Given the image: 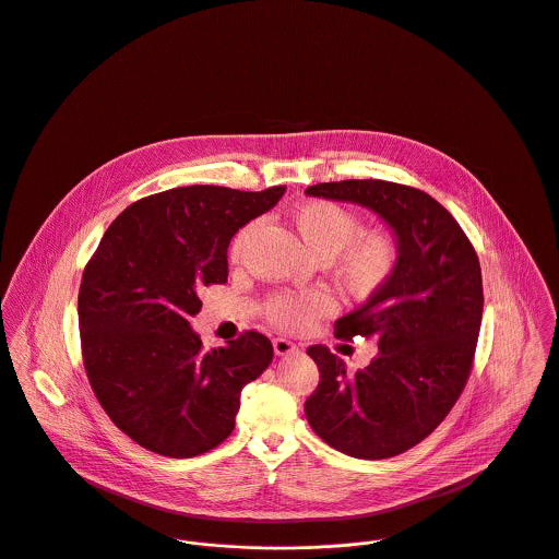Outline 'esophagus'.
<instances>
[{"label":"esophagus","instance_id":"obj_1","mask_svg":"<svg viewBox=\"0 0 559 559\" xmlns=\"http://www.w3.org/2000/svg\"><path fill=\"white\" fill-rule=\"evenodd\" d=\"M272 344H274V353H276L278 357H287V355L298 353V346H296L294 342L285 340V337H276Z\"/></svg>","mask_w":559,"mask_h":559}]
</instances>
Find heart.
I'll list each match as a JSON object with an SVG mask.
<instances>
[{"label": "heart", "instance_id": "heart-1", "mask_svg": "<svg viewBox=\"0 0 559 559\" xmlns=\"http://www.w3.org/2000/svg\"><path fill=\"white\" fill-rule=\"evenodd\" d=\"M292 222L313 257L320 261L333 259L337 278L353 294L368 296L377 292L392 278L399 265L396 241L381 230L359 233V217L335 202H305L292 213ZM252 230L254 226L248 224L233 237V259H239ZM333 307L335 300L326 289L276 294L265 302V318L283 331H302L331 313Z\"/></svg>", "mask_w": 559, "mask_h": 559}]
</instances>
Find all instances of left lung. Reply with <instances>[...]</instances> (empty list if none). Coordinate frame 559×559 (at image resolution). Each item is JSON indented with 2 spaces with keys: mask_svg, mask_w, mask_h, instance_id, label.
Here are the masks:
<instances>
[{
  "mask_svg": "<svg viewBox=\"0 0 559 559\" xmlns=\"http://www.w3.org/2000/svg\"><path fill=\"white\" fill-rule=\"evenodd\" d=\"M307 195L353 202L394 233L392 278L335 322V337L379 344L348 372L326 346H309L320 383L305 403L311 429L357 460H388L423 442L449 416L473 370L484 313L481 265L455 217L429 193L388 180H340Z\"/></svg>",
  "mask_w": 559,
  "mask_h": 559,
  "instance_id": "8db88e82",
  "label": "left lung"
}]
</instances>
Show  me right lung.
<instances>
[{"label": "right lung", "instance_id": "obj_1", "mask_svg": "<svg viewBox=\"0 0 559 559\" xmlns=\"http://www.w3.org/2000/svg\"><path fill=\"white\" fill-rule=\"evenodd\" d=\"M283 193L191 185L147 195L117 215L86 263L84 370L102 409L139 447L187 460L233 433L241 390L272 364V342L246 331L206 353L189 318L204 287L226 283L233 235Z\"/></svg>", "mask_w": 559, "mask_h": 559}]
</instances>
